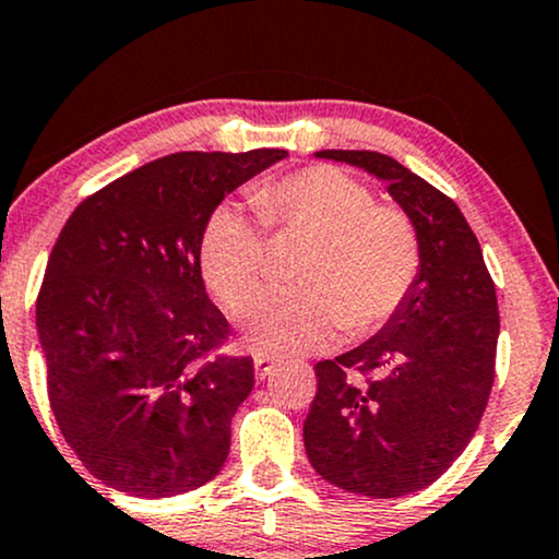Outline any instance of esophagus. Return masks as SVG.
<instances>
[{
	"label": "esophagus",
	"instance_id": "1",
	"mask_svg": "<svg viewBox=\"0 0 559 559\" xmlns=\"http://www.w3.org/2000/svg\"><path fill=\"white\" fill-rule=\"evenodd\" d=\"M275 365H278V359H273V356L267 354H254V378L258 380H265L267 374L273 372Z\"/></svg>",
	"mask_w": 559,
	"mask_h": 559
}]
</instances>
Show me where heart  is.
Here are the masks:
<instances>
[{
    "mask_svg": "<svg viewBox=\"0 0 559 559\" xmlns=\"http://www.w3.org/2000/svg\"><path fill=\"white\" fill-rule=\"evenodd\" d=\"M252 203L267 228L309 234L299 288L267 286L239 309L245 338L275 356L331 346L341 328L369 333L399 312L419 278L421 245L401 207L378 205L367 185L335 166L267 179ZM265 228L224 203L205 221L200 271L211 292L237 305L265 265Z\"/></svg>",
    "mask_w": 559,
    "mask_h": 559,
    "instance_id": "b5f03b06",
    "label": "heart"
}]
</instances>
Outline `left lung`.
<instances>
[{
    "mask_svg": "<svg viewBox=\"0 0 559 559\" xmlns=\"http://www.w3.org/2000/svg\"><path fill=\"white\" fill-rule=\"evenodd\" d=\"M385 181L414 221L419 278L372 338L318 361L305 419L307 459L322 479L365 497H401L440 479L468 445L495 382L497 294L461 207L395 158L318 151Z\"/></svg>",
    "mask_w": 559,
    "mask_h": 559,
    "instance_id": "8db88e82",
    "label": "left lung"
}]
</instances>
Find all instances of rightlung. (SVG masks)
<instances>
[{
	"label": "right lung",
	"mask_w": 559,
	"mask_h": 559,
	"mask_svg": "<svg viewBox=\"0 0 559 559\" xmlns=\"http://www.w3.org/2000/svg\"><path fill=\"white\" fill-rule=\"evenodd\" d=\"M286 158L171 153L83 200L36 301L53 419L111 489L174 497L211 481L252 393L250 356H215L228 322L200 271L205 221L228 192Z\"/></svg>",
	"instance_id": "add662e5"
}]
</instances>
